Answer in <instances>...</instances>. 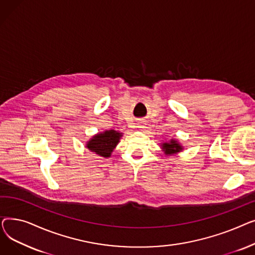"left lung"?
<instances>
[{
  "mask_svg": "<svg viewBox=\"0 0 255 255\" xmlns=\"http://www.w3.org/2000/svg\"><path fill=\"white\" fill-rule=\"evenodd\" d=\"M162 148L165 151V154H173L182 150V146L175 140H170V142H164Z\"/></svg>",
  "mask_w": 255,
  "mask_h": 255,
  "instance_id": "8db88e82",
  "label": "left lung"
}]
</instances>
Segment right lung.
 I'll list each match as a JSON object with an SVG mask.
<instances>
[{"mask_svg":"<svg viewBox=\"0 0 255 255\" xmlns=\"http://www.w3.org/2000/svg\"><path fill=\"white\" fill-rule=\"evenodd\" d=\"M121 136H122V133L115 130L99 133L87 143V148L100 156L110 157Z\"/></svg>","mask_w":255,"mask_h":255,"instance_id":"1","label":"right lung"}]
</instances>
